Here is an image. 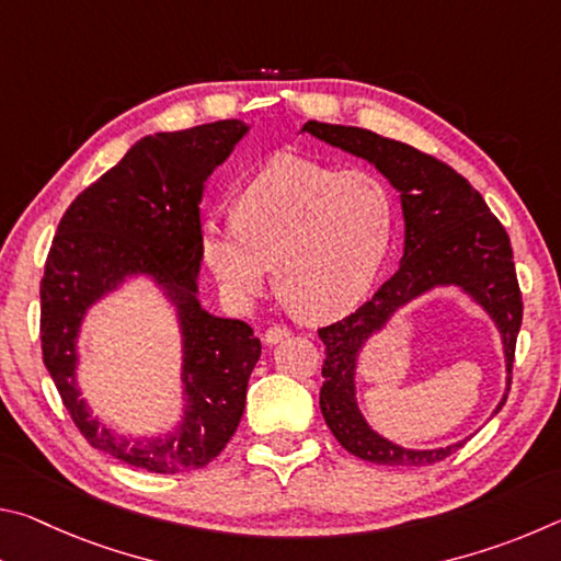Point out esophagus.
Returning <instances> with one entry per match:
<instances>
[{
  "mask_svg": "<svg viewBox=\"0 0 561 561\" xmlns=\"http://www.w3.org/2000/svg\"><path fill=\"white\" fill-rule=\"evenodd\" d=\"M291 334V331L287 327H270L267 331H264V344H279L282 339H287Z\"/></svg>",
  "mask_w": 561,
  "mask_h": 561,
  "instance_id": "1",
  "label": "esophagus"
}]
</instances>
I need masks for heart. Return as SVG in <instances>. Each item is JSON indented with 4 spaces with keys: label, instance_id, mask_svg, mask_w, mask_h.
I'll return each instance as SVG.
<instances>
[{
    "label": "heart",
    "instance_id": "obj_1",
    "mask_svg": "<svg viewBox=\"0 0 561 561\" xmlns=\"http://www.w3.org/2000/svg\"><path fill=\"white\" fill-rule=\"evenodd\" d=\"M393 230V195L371 170L279 158L240 190L234 220L203 225L201 247L234 301L260 297L272 267L304 317L331 319L371 289Z\"/></svg>",
    "mask_w": 561,
    "mask_h": 561
}]
</instances>
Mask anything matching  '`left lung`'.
I'll return each mask as SVG.
<instances>
[{"mask_svg":"<svg viewBox=\"0 0 561 561\" xmlns=\"http://www.w3.org/2000/svg\"><path fill=\"white\" fill-rule=\"evenodd\" d=\"M301 133L371 163L398 190L403 213L401 267L354 314L319 329V339L327 346L321 368L324 386L319 393L321 415L334 438L360 460L413 468L438 462L465 440L415 450L383 438L368 425L356 398L360 351L368 339L381 334L398 309L438 287L460 289L500 331L507 386L495 408L497 413L507 401L522 324V294L510 237L478 190L433 156L356 126L309 121Z\"/></svg>","mask_w":561,"mask_h":561,"instance_id":"8db88e82","label":"left lung"}]
</instances>
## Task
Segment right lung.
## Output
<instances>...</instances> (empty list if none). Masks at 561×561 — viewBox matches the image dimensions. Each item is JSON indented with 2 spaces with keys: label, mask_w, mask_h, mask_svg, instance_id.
I'll return each instance as SVG.
<instances>
[{
  "label": "right lung",
  "mask_w": 561,
  "mask_h": 561,
  "mask_svg": "<svg viewBox=\"0 0 561 561\" xmlns=\"http://www.w3.org/2000/svg\"><path fill=\"white\" fill-rule=\"evenodd\" d=\"M250 126L215 121L156 133L130 146L118 165L64 213L42 279L44 366L93 448L148 472L205 468L225 450L244 413L247 381L262 344L250 324L222 319L197 299L201 203L207 178ZM146 276L176 309L181 331L184 415L165 436L128 439L90 415L80 398L78 336L93 302L128 278Z\"/></svg>",
  "instance_id": "obj_1"
}]
</instances>
